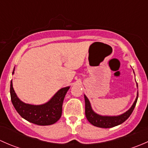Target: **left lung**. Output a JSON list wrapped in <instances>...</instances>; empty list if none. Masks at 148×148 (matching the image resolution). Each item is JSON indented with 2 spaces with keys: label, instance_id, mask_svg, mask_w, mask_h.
I'll return each instance as SVG.
<instances>
[{
  "label": "left lung",
  "instance_id": "left-lung-1",
  "mask_svg": "<svg viewBox=\"0 0 148 148\" xmlns=\"http://www.w3.org/2000/svg\"><path fill=\"white\" fill-rule=\"evenodd\" d=\"M135 74V73H134ZM138 86V84H137ZM138 98V92L137 93L136 99L130 108L124 112L123 114H121L120 115L117 116H107V115H101L95 112L92 108L89 99L86 97L84 95V101H85V114L87 120L90 122L94 126L102 128H110L113 127L117 126L120 124L123 123L125 120H127L128 117L132 114V111L134 110L135 105H136L137 101Z\"/></svg>",
  "mask_w": 148,
  "mask_h": 148
}]
</instances>
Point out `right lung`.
Returning <instances> with one entry per match:
<instances>
[{
    "instance_id": "add662e5",
    "label": "right lung",
    "mask_w": 148,
    "mask_h": 148,
    "mask_svg": "<svg viewBox=\"0 0 148 148\" xmlns=\"http://www.w3.org/2000/svg\"><path fill=\"white\" fill-rule=\"evenodd\" d=\"M15 67L13 73L14 74ZM70 86L59 89L47 102L42 104H31L22 102L15 92L12 80L10 93L13 107L19 114L28 122L38 125H51L60 119L62 113V104L65 95Z\"/></svg>"
}]
</instances>
